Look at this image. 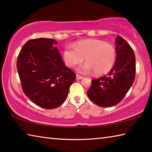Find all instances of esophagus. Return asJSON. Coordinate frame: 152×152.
<instances>
[{
	"label": "esophagus",
	"instance_id": "obj_1",
	"mask_svg": "<svg viewBox=\"0 0 152 152\" xmlns=\"http://www.w3.org/2000/svg\"><path fill=\"white\" fill-rule=\"evenodd\" d=\"M82 78H83V76H80V75H78V74H76V79L77 80H80Z\"/></svg>",
	"mask_w": 152,
	"mask_h": 152
}]
</instances>
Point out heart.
Masks as SVG:
<instances>
[{"mask_svg":"<svg viewBox=\"0 0 152 152\" xmlns=\"http://www.w3.org/2000/svg\"><path fill=\"white\" fill-rule=\"evenodd\" d=\"M85 58L86 62L78 68L82 73L94 72L96 75L109 72L114 66L117 58L115 48L103 40L91 39L79 41L68 47L63 51V59L66 65L72 68L81 63Z\"/></svg>","mask_w":152,"mask_h":152,"instance_id":"1","label":"heart"}]
</instances>
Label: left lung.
Wrapping results in <instances>:
<instances>
[{
  "mask_svg": "<svg viewBox=\"0 0 152 152\" xmlns=\"http://www.w3.org/2000/svg\"><path fill=\"white\" fill-rule=\"evenodd\" d=\"M117 58L107 75L92 80L87 94L91 101L102 107H110L122 101L134 82L135 56L129 44L119 35L115 39Z\"/></svg>",
  "mask_w": 152,
  "mask_h": 152,
  "instance_id": "1",
  "label": "left lung"
}]
</instances>
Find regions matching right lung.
Instances as JSON below:
<instances>
[{"instance_id":"right-lung-1","label":"right lung","mask_w":152,"mask_h":152,"mask_svg":"<svg viewBox=\"0 0 152 152\" xmlns=\"http://www.w3.org/2000/svg\"><path fill=\"white\" fill-rule=\"evenodd\" d=\"M48 38L30 39L18 56L17 66L24 93L38 106L47 109L60 107L68 96L76 74L67 68Z\"/></svg>"}]
</instances>
